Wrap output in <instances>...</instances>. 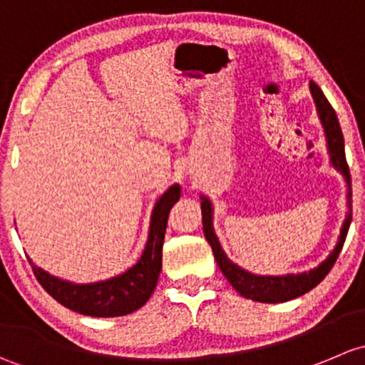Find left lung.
Here are the masks:
<instances>
[{"label":"left lung","mask_w":365,"mask_h":365,"mask_svg":"<svg viewBox=\"0 0 365 365\" xmlns=\"http://www.w3.org/2000/svg\"><path fill=\"white\" fill-rule=\"evenodd\" d=\"M311 96H313L314 105H317V114L320 119L323 133H325L327 140V151H329L330 165L343 175L344 182H346V205L348 212L341 227V234L337 237L336 246L330 251L329 257L318 264L314 269L306 270V272H297V274H284V276H262V274H253L244 270L242 267L230 260L227 253L221 247L220 239H217L216 232H214V209L210 204V198L200 197V207H202V225H204V234L207 242L212 247L214 260H216L217 267L227 277L228 283L239 292L240 295L246 299L257 300V302L265 304H277V302H287V300L297 299V297L307 294L313 290L317 284H320L325 279L327 274L330 272L334 264H336L337 257H339L343 244L346 240L348 228L351 223V178H350V168H348L346 156H344V138L343 131H341L339 121L334 112L332 105L325 98L323 91L318 88L314 82L309 84Z\"/></svg>","instance_id":"1"}]
</instances>
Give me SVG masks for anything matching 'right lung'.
<instances>
[{
	"instance_id": "obj_1",
	"label": "right lung",
	"mask_w": 365,
	"mask_h": 365,
	"mask_svg": "<svg viewBox=\"0 0 365 365\" xmlns=\"http://www.w3.org/2000/svg\"><path fill=\"white\" fill-rule=\"evenodd\" d=\"M181 198V186L172 184L156 200L151 212L148 242L137 264L123 274L96 283H71L45 272L28 258L36 279L48 295L75 313L96 318L125 317L140 309L155 292L161 272V251L172 205Z\"/></svg>"
}]
</instances>
